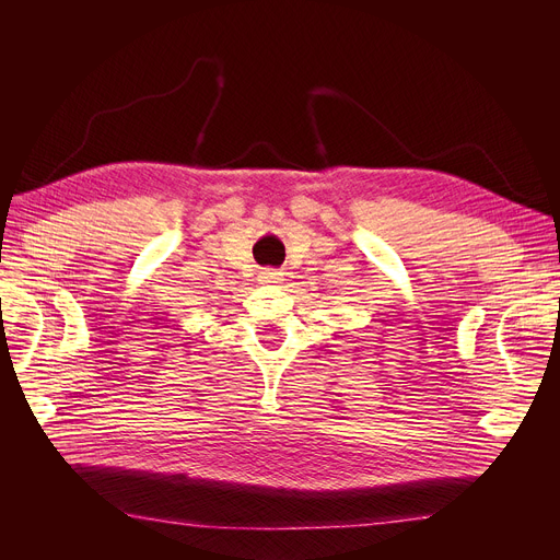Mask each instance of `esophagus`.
<instances>
[{"label":"esophagus","instance_id":"1","mask_svg":"<svg viewBox=\"0 0 560 560\" xmlns=\"http://www.w3.org/2000/svg\"><path fill=\"white\" fill-rule=\"evenodd\" d=\"M281 272H277V270H261L259 272V283L261 285H275V283H281Z\"/></svg>","mask_w":560,"mask_h":560}]
</instances>
